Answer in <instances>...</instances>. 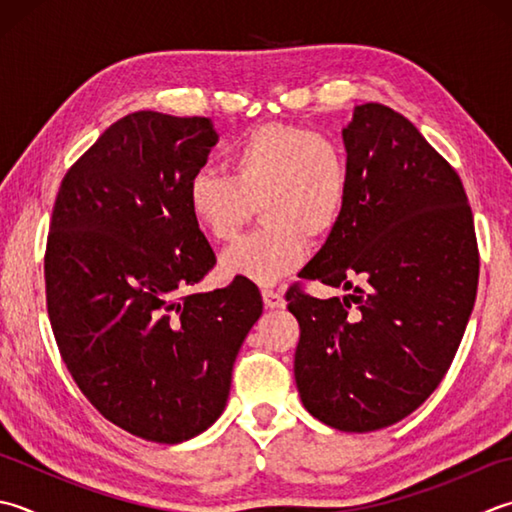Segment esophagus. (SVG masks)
Wrapping results in <instances>:
<instances>
[{
    "instance_id": "esophagus-1",
    "label": "esophagus",
    "mask_w": 512,
    "mask_h": 512,
    "mask_svg": "<svg viewBox=\"0 0 512 512\" xmlns=\"http://www.w3.org/2000/svg\"><path fill=\"white\" fill-rule=\"evenodd\" d=\"M262 297H264L266 308H284V304H286L284 295L279 293V290H273V288H264Z\"/></svg>"
}]
</instances>
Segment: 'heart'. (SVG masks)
<instances>
[{"instance_id": "b5f03b06", "label": "heart", "mask_w": 512, "mask_h": 512, "mask_svg": "<svg viewBox=\"0 0 512 512\" xmlns=\"http://www.w3.org/2000/svg\"><path fill=\"white\" fill-rule=\"evenodd\" d=\"M350 199V162L335 137L270 122L246 130L226 150V175L197 170L186 188L188 213L215 242H233L259 206L266 224L222 257L228 277L259 286L304 264L308 239L328 237Z\"/></svg>"}]
</instances>
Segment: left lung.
<instances>
[{
    "label": "left lung",
    "mask_w": 512,
    "mask_h": 512,
    "mask_svg": "<svg viewBox=\"0 0 512 512\" xmlns=\"http://www.w3.org/2000/svg\"><path fill=\"white\" fill-rule=\"evenodd\" d=\"M350 199L299 277L350 290L286 293L299 322L295 382L310 415L344 433L408 417L448 373L473 313L479 250L462 179L384 104L344 128Z\"/></svg>",
    "instance_id": "left-lung-1"
}]
</instances>
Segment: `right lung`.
Here are the masks:
<instances>
[{
	"instance_id": "obj_1",
	"label": "right lung",
	"mask_w": 512,
	"mask_h": 512,
	"mask_svg": "<svg viewBox=\"0 0 512 512\" xmlns=\"http://www.w3.org/2000/svg\"><path fill=\"white\" fill-rule=\"evenodd\" d=\"M215 144L208 117L137 110L68 168L53 206L44 277L57 348L88 402L146 442L215 424L264 310L248 279L186 293L217 262L186 204Z\"/></svg>"
}]
</instances>
